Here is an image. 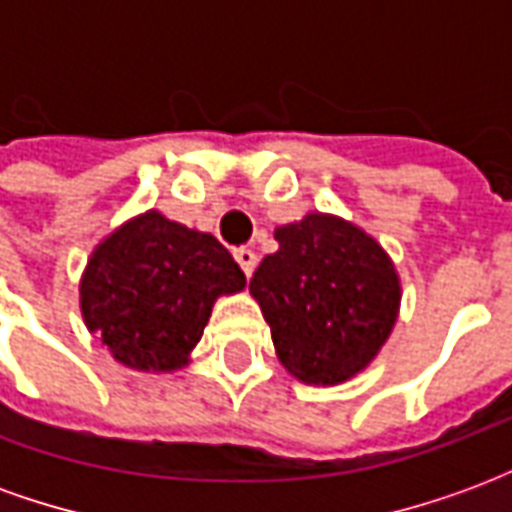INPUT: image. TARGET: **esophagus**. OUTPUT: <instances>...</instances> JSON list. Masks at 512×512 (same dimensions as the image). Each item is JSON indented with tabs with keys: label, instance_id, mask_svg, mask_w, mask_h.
I'll return each instance as SVG.
<instances>
[{
	"label": "esophagus",
	"instance_id": "esophagus-1",
	"mask_svg": "<svg viewBox=\"0 0 512 512\" xmlns=\"http://www.w3.org/2000/svg\"><path fill=\"white\" fill-rule=\"evenodd\" d=\"M235 260H238V266H241V271H244L246 277H252V271H255L257 266V255L249 249V246H241V249H235L233 252Z\"/></svg>",
	"mask_w": 512,
	"mask_h": 512
}]
</instances>
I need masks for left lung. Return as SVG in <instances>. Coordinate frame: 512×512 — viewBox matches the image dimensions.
I'll return each mask as SVG.
<instances>
[{"label":"left lung","mask_w":512,"mask_h":512,"mask_svg":"<svg viewBox=\"0 0 512 512\" xmlns=\"http://www.w3.org/2000/svg\"><path fill=\"white\" fill-rule=\"evenodd\" d=\"M279 249L249 282L282 367L301 384L337 386L381 351L400 312V274L359 224L310 211L274 230Z\"/></svg>","instance_id":"left-lung-1"}]
</instances>
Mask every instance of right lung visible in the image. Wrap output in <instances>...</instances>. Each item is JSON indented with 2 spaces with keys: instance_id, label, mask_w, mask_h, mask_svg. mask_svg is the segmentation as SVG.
Here are the masks:
<instances>
[{
  "instance_id": "obj_1",
  "label": "right lung",
  "mask_w": 512,
  "mask_h": 512,
  "mask_svg": "<svg viewBox=\"0 0 512 512\" xmlns=\"http://www.w3.org/2000/svg\"><path fill=\"white\" fill-rule=\"evenodd\" d=\"M244 288V271L211 233L150 208L98 241L79 279V310L115 362L175 373L191 362L216 299Z\"/></svg>"
}]
</instances>
